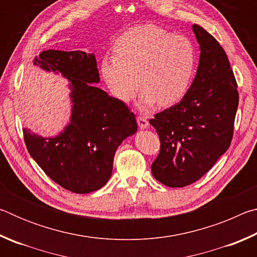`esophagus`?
I'll return each mask as SVG.
<instances>
[{
	"label": "esophagus",
	"mask_w": 257,
	"mask_h": 257,
	"mask_svg": "<svg viewBox=\"0 0 257 257\" xmlns=\"http://www.w3.org/2000/svg\"><path fill=\"white\" fill-rule=\"evenodd\" d=\"M137 122H138V125L141 129H146L147 127H149V121H147L145 116H143V115L137 116Z\"/></svg>",
	"instance_id": "34e87169"
}]
</instances>
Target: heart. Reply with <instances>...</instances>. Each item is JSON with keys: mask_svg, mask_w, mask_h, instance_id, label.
<instances>
[{"mask_svg": "<svg viewBox=\"0 0 257 257\" xmlns=\"http://www.w3.org/2000/svg\"><path fill=\"white\" fill-rule=\"evenodd\" d=\"M114 53L103 55L99 73L110 93L128 103L143 90L141 110L160 103L170 106L186 96L197 69L196 46L188 37L155 25H139L114 43Z\"/></svg>", "mask_w": 257, "mask_h": 257, "instance_id": "1", "label": "heart"}]
</instances>
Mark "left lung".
I'll use <instances>...</instances> for the list:
<instances>
[{
  "instance_id": "1",
  "label": "left lung",
  "mask_w": 257,
  "mask_h": 257,
  "mask_svg": "<svg viewBox=\"0 0 257 257\" xmlns=\"http://www.w3.org/2000/svg\"><path fill=\"white\" fill-rule=\"evenodd\" d=\"M193 32L201 50L193 84L179 103L150 120L161 143L152 175L168 187L197 181L227 152L238 107L237 82L222 46L201 26L193 25Z\"/></svg>"
}]
</instances>
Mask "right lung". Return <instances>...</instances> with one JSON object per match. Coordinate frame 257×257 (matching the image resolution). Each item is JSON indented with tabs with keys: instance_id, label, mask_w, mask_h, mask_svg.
<instances>
[{
	"instance_id": "right-lung-1",
	"label": "right lung",
	"mask_w": 257,
	"mask_h": 257,
	"mask_svg": "<svg viewBox=\"0 0 257 257\" xmlns=\"http://www.w3.org/2000/svg\"><path fill=\"white\" fill-rule=\"evenodd\" d=\"M34 64L67 78L72 107L70 122L54 137L24 129L30 156L64 189L88 194L102 188L112 175L116 149L137 132L135 114L123 102L92 85L99 82L93 53L47 50Z\"/></svg>"
}]
</instances>
